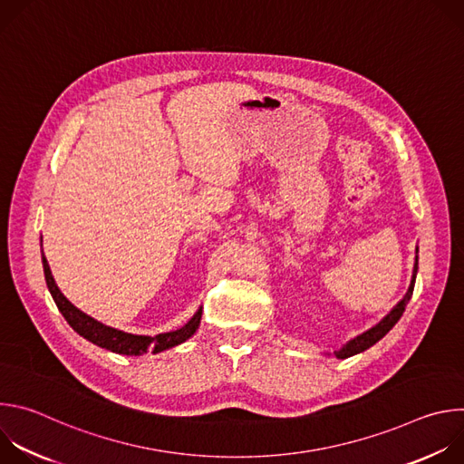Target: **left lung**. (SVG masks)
Wrapping results in <instances>:
<instances>
[{
	"instance_id": "8db88e82",
	"label": "left lung",
	"mask_w": 464,
	"mask_h": 464,
	"mask_svg": "<svg viewBox=\"0 0 464 464\" xmlns=\"http://www.w3.org/2000/svg\"><path fill=\"white\" fill-rule=\"evenodd\" d=\"M417 272H419V247H417V256H415V266H413L411 285H410L406 295L392 306V310H391L380 323H376L374 326H371L369 330H365L363 334H360V336L353 338L351 342H347L340 351H334V356H336V358L345 360V358H351V356H354V354H360V353L367 351V349L372 347L376 342H380L396 323H399V319L402 317V314H404V310H406V306H408V303H410V299H411V295H413ZM326 354H328V353H326Z\"/></svg>"
}]
</instances>
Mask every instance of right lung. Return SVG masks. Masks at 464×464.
I'll return each mask as SVG.
<instances>
[{"label":"right lung","instance_id":"right-lung-1","mask_svg":"<svg viewBox=\"0 0 464 464\" xmlns=\"http://www.w3.org/2000/svg\"><path fill=\"white\" fill-rule=\"evenodd\" d=\"M40 247H42V238H40ZM42 264H44V276L47 288L51 292L53 301L56 303L60 314L65 317V321L70 323V326L75 330L77 334H81L84 340L92 342L97 347H102L106 351L117 353V354H126V356H141L147 353H163L167 349H172L183 342H187L196 330L200 326L202 321V306L196 310V314L178 330H170V333H163L158 336H141V334H130L124 333V330L113 328L110 324H104L97 321L95 317L88 315L81 308H77L68 297H65L60 288L56 286L51 268L47 264V258L42 249Z\"/></svg>","mask_w":464,"mask_h":464}]
</instances>
